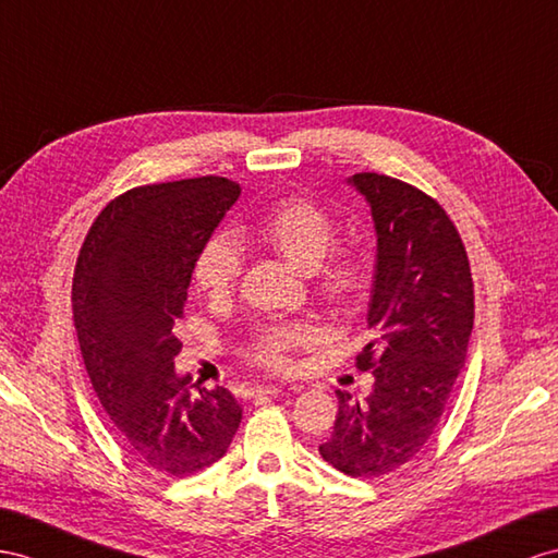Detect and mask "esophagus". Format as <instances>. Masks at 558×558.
Listing matches in <instances>:
<instances>
[{
    "instance_id": "34e87169",
    "label": "esophagus",
    "mask_w": 558,
    "mask_h": 558,
    "mask_svg": "<svg viewBox=\"0 0 558 558\" xmlns=\"http://www.w3.org/2000/svg\"><path fill=\"white\" fill-rule=\"evenodd\" d=\"M290 389H299V387H290ZM282 391V387H278V384H266V387H264V384H262V387H254L252 389V396H278Z\"/></svg>"
}]
</instances>
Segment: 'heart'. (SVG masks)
I'll use <instances>...</instances> for the list:
<instances>
[{
  "instance_id": "b5f03b06",
  "label": "heart",
  "mask_w": 558,
  "mask_h": 558,
  "mask_svg": "<svg viewBox=\"0 0 558 558\" xmlns=\"http://www.w3.org/2000/svg\"><path fill=\"white\" fill-rule=\"evenodd\" d=\"M337 228L330 214L311 199L292 197L266 214L259 238L294 268L313 276L316 294L332 306H349L367 288V266L351 250H333ZM242 254L233 235L217 233L203 242L193 262V280L203 292L223 299L240 278ZM323 330L313 323L266 325L254 337L250 361L268 373H292L299 353L316 347Z\"/></svg>"
}]
</instances>
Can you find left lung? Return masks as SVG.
Listing matches in <instances>:
<instances>
[{"label": "left lung", "mask_w": 558, "mask_h": 558, "mask_svg": "<svg viewBox=\"0 0 558 558\" xmlns=\"http://www.w3.org/2000/svg\"><path fill=\"white\" fill-rule=\"evenodd\" d=\"M349 183L369 205L377 264L359 369H373L363 401L337 391L323 460L353 478L391 474L415 457L446 410L474 327V282L462 238L434 197L375 171Z\"/></svg>", "instance_id": "left-lung-1"}]
</instances>
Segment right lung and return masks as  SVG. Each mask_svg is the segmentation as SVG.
<instances>
[{
	"mask_svg": "<svg viewBox=\"0 0 558 558\" xmlns=\"http://www.w3.org/2000/svg\"><path fill=\"white\" fill-rule=\"evenodd\" d=\"M240 185L199 177L138 185L92 223L73 278V318L92 387L138 462L191 476L226 454L242 408L217 387L197 396L174 373L193 262Z\"/></svg>",
	"mask_w": 558,
	"mask_h": 558,
	"instance_id": "add662e5",
	"label": "right lung"
}]
</instances>
